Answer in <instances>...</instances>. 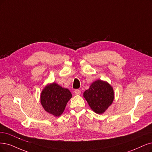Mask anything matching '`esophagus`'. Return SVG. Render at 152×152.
I'll use <instances>...</instances> for the list:
<instances>
[{"instance_id": "34e87169", "label": "esophagus", "mask_w": 152, "mask_h": 152, "mask_svg": "<svg viewBox=\"0 0 152 152\" xmlns=\"http://www.w3.org/2000/svg\"><path fill=\"white\" fill-rule=\"evenodd\" d=\"M75 94L76 95H80L81 94V91L79 89H76V90H75Z\"/></svg>"}]
</instances>
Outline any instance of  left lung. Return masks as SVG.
I'll list each match as a JSON object with an SVG mask.
<instances>
[{
	"mask_svg": "<svg viewBox=\"0 0 152 152\" xmlns=\"http://www.w3.org/2000/svg\"><path fill=\"white\" fill-rule=\"evenodd\" d=\"M113 88L108 83L101 80L93 82L83 93V96L93 111L102 114L114 100Z\"/></svg>",
	"mask_w": 152,
	"mask_h": 152,
	"instance_id": "left-lung-1",
	"label": "left lung"
}]
</instances>
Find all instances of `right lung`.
<instances>
[{
	"label": "right lung",
	"instance_id": "obj_1",
	"mask_svg": "<svg viewBox=\"0 0 152 152\" xmlns=\"http://www.w3.org/2000/svg\"><path fill=\"white\" fill-rule=\"evenodd\" d=\"M71 98L72 94L68 89L53 83L43 89L41 94V103L45 111L58 117L63 113Z\"/></svg>",
	"mask_w": 152,
	"mask_h": 152
}]
</instances>
